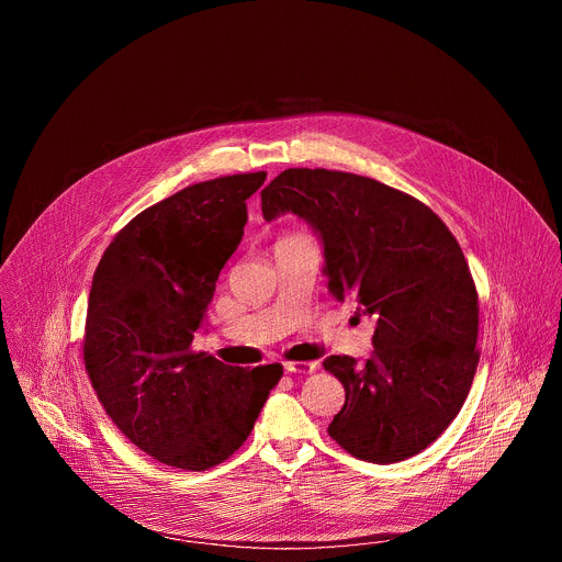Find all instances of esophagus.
I'll use <instances>...</instances> for the list:
<instances>
[{"mask_svg":"<svg viewBox=\"0 0 562 562\" xmlns=\"http://www.w3.org/2000/svg\"><path fill=\"white\" fill-rule=\"evenodd\" d=\"M317 362H284V371L289 373H313Z\"/></svg>","mask_w":562,"mask_h":562,"instance_id":"34e87169","label":"esophagus"}]
</instances>
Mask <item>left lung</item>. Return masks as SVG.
<instances>
[{"mask_svg": "<svg viewBox=\"0 0 562 562\" xmlns=\"http://www.w3.org/2000/svg\"><path fill=\"white\" fill-rule=\"evenodd\" d=\"M284 213L323 239L334 297L375 317L364 364L323 362L345 386L329 436L378 464L420 453L462 409L480 360L477 293L460 245L420 200L345 171H282L262 191V215Z\"/></svg>", "mask_w": 562, "mask_h": 562, "instance_id": "obj_1", "label": "left lung"}]
</instances>
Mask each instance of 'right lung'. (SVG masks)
Returning <instances> with one entry per match:
<instances>
[{"instance_id":"add662e5","label":"right lung","mask_w":562,"mask_h":562,"mask_svg":"<svg viewBox=\"0 0 562 562\" xmlns=\"http://www.w3.org/2000/svg\"><path fill=\"white\" fill-rule=\"evenodd\" d=\"M265 180V171L215 178L144 209L95 269L87 373L117 429L169 467L204 471L226 460L282 378L278 362L243 369L191 349Z\"/></svg>"}]
</instances>
